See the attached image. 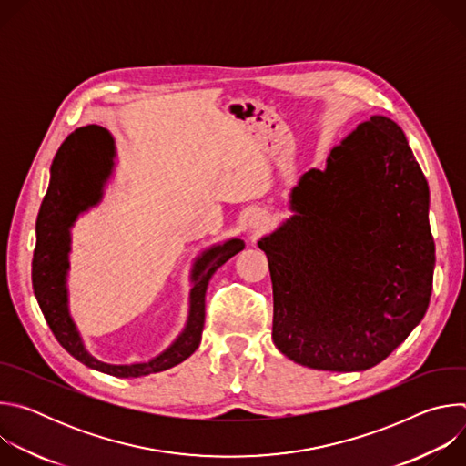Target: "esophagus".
I'll return each instance as SVG.
<instances>
[{
    "instance_id": "obj_1",
    "label": "esophagus",
    "mask_w": 466,
    "mask_h": 466,
    "mask_svg": "<svg viewBox=\"0 0 466 466\" xmlns=\"http://www.w3.org/2000/svg\"><path fill=\"white\" fill-rule=\"evenodd\" d=\"M268 225H269V216L265 214L263 210H254V212L248 216V228H250V232H254V234L261 232Z\"/></svg>"
}]
</instances>
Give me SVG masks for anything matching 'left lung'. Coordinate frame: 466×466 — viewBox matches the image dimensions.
<instances>
[{
    "label": "left lung",
    "instance_id": "8db88e82",
    "mask_svg": "<svg viewBox=\"0 0 466 466\" xmlns=\"http://www.w3.org/2000/svg\"><path fill=\"white\" fill-rule=\"evenodd\" d=\"M258 247L273 282V341L291 361L360 372L422 320L433 282L430 187L400 125L360 123L289 193Z\"/></svg>",
    "mask_w": 466,
    "mask_h": 466
}]
</instances>
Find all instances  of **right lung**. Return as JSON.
<instances>
[{"label": "right lung", "instance_id": "1", "mask_svg": "<svg viewBox=\"0 0 466 466\" xmlns=\"http://www.w3.org/2000/svg\"><path fill=\"white\" fill-rule=\"evenodd\" d=\"M116 142L99 125L76 128L58 147L47 193L36 218V247L33 256V289L56 341L83 365L117 378H140L167 370L187 360L201 345L205 328V295L214 273L245 248V241L230 238L214 243L193 259L189 275V308L180 334L160 354L147 361L106 363L88 352L70 313V252L72 228L81 214L99 205L105 184L114 173ZM96 198L91 201L93 193Z\"/></svg>", "mask_w": 466, "mask_h": 466}]
</instances>
